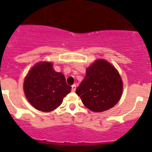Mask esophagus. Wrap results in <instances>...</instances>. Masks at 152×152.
<instances>
[{"label": "esophagus", "mask_w": 152, "mask_h": 152, "mask_svg": "<svg viewBox=\"0 0 152 152\" xmlns=\"http://www.w3.org/2000/svg\"><path fill=\"white\" fill-rule=\"evenodd\" d=\"M76 85H73V86H72V91H73V92H74L75 91H76Z\"/></svg>", "instance_id": "34e87169"}]
</instances>
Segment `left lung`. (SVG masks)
Masks as SVG:
<instances>
[{"label":"left lung","instance_id":"1","mask_svg":"<svg viewBox=\"0 0 152 152\" xmlns=\"http://www.w3.org/2000/svg\"><path fill=\"white\" fill-rule=\"evenodd\" d=\"M123 82L117 69L104 60H98L86 69L76 90L85 106L95 112L113 107L120 100Z\"/></svg>","mask_w":152,"mask_h":152}]
</instances>
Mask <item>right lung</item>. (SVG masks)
Here are the masks:
<instances>
[{
	"label": "right lung",
	"mask_w": 152,
	"mask_h": 152,
	"mask_svg": "<svg viewBox=\"0 0 152 152\" xmlns=\"http://www.w3.org/2000/svg\"><path fill=\"white\" fill-rule=\"evenodd\" d=\"M51 63L37 64L24 80L27 99L37 110L49 112L61 104L63 98L71 91L64 74L54 70Z\"/></svg>",
	"instance_id": "obj_1"
}]
</instances>
